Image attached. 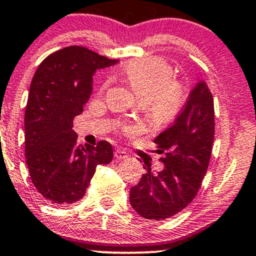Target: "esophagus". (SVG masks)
Returning <instances> with one entry per match:
<instances>
[{
    "label": "esophagus",
    "mask_w": 256,
    "mask_h": 256,
    "mask_svg": "<svg viewBox=\"0 0 256 256\" xmlns=\"http://www.w3.org/2000/svg\"><path fill=\"white\" fill-rule=\"evenodd\" d=\"M114 156L115 159H125L128 158V153H126L125 150H116L114 152Z\"/></svg>",
    "instance_id": "esophagus-1"
}]
</instances>
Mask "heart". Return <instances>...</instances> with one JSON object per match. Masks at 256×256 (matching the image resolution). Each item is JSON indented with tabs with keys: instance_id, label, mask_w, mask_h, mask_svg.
<instances>
[{
	"instance_id": "obj_1",
	"label": "heart",
	"mask_w": 256,
	"mask_h": 256,
	"mask_svg": "<svg viewBox=\"0 0 256 256\" xmlns=\"http://www.w3.org/2000/svg\"><path fill=\"white\" fill-rule=\"evenodd\" d=\"M128 86L142 103H147L150 114L159 122H170L184 102V88L172 81V69L159 58L137 60L122 72ZM134 132L136 126H126Z\"/></svg>"
}]
</instances>
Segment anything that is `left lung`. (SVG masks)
<instances>
[{
    "mask_svg": "<svg viewBox=\"0 0 256 256\" xmlns=\"http://www.w3.org/2000/svg\"><path fill=\"white\" fill-rule=\"evenodd\" d=\"M214 100L209 86L199 80L172 125L154 140L162 170L147 166L130 190V204L142 218L165 220L184 210L200 188L214 142Z\"/></svg>",
    "mask_w": 256,
    "mask_h": 256,
    "instance_id": "8db88e82",
    "label": "left lung"
}]
</instances>
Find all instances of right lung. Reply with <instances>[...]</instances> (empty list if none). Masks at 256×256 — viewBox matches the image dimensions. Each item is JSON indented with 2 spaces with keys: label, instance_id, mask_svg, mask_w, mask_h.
<instances>
[{
  "label": "right lung",
  "instance_id": "obj_1",
  "mask_svg": "<svg viewBox=\"0 0 256 256\" xmlns=\"http://www.w3.org/2000/svg\"><path fill=\"white\" fill-rule=\"evenodd\" d=\"M116 63L70 46L48 56L34 75L25 109V156L32 184L47 203L80 200L96 168L113 159L106 141L96 147L76 146L72 120L91 96L94 72Z\"/></svg>",
  "mask_w": 256,
  "mask_h": 256
}]
</instances>
